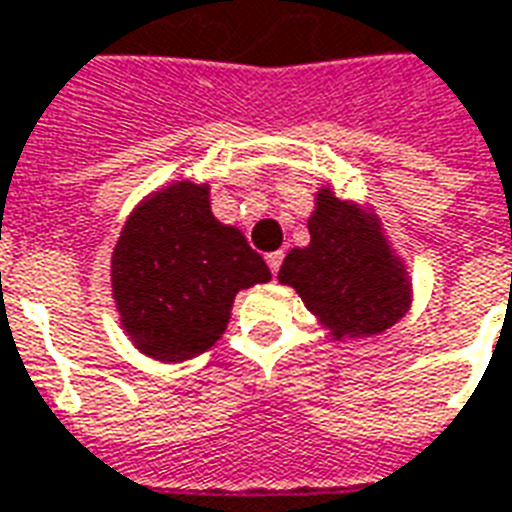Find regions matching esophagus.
<instances>
[{
	"mask_svg": "<svg viewBox=\"0 0 512 512\" xmlns=\"http://www.w3.org/2000/svg\"><path fill=\"white\" fill-rule=\"evenodd\" d=\"M281 261H283V253L281 251L267 253V267H270L272 275H278V270H281Z\"/></svg>",
	"mask_w": 512,
	"mask_h": 512,
	"instance_id": "esophagus-1",
	"label": "esophagus"
}]
</instances>
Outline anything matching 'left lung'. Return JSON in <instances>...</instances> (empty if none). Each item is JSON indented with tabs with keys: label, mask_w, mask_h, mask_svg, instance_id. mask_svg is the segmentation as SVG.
I'll use <instances>...</instances> for the list:
<instances>
[{
	"label": "left lung",
	"mask_w": 512,
	"mask_h": 512,
	"mask_svg": "<svg viewBox=\"0 0 512 512\" xmlns=\"http://www.w3.org/2000/svg\"><path fill=\"white\" fill-rule=\"evenodd\" d=\"M308 231L311 242L286 253L278 281L300 294L333 341L384 333L412 308L409 267L368 204L322 185Z\"/></svg>",
	"instance_id": "8db88e82"
}]
</instances>
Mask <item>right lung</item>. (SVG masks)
<instances>
[{
	"label": "right lung",
	"instance_id": "1",
	"mask_svg": "<svg viewBox=\"0 0 512 512\" xmlns=\"http://www.w3.org/2000/svg\"><path fill=\"white\" fill-rule=\"evenodd\" d=\"M270 278L245 234L212 215L210 185L193 179H174L138 201L111 253L119 324L158 363L215 346L237 292Z\"/></svg>",
	"mask_w": 512,
	"mask_h": 512
}]
</instances>
